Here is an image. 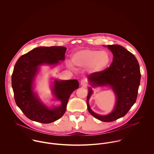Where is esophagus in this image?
Masks as SVG:
<instances>
[{
	"label": "esophagus",
	"mask_w": 154,
	"mask_h": 154,
	"mask_svg": "<svg viewBox=\"0 0 154 154\" xmlns=\"http://www.w3.org/2000/svg\"><path fill=\"white\" fill-rule=\"evenodd\" d=\"M81 84L82 85V86H87V81L86 79H82L81 81Z\"/></svg>",
	"instance_id": "esophagus-1"
}]
</instances>
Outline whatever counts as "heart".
<instances>
[{
	"label": "heart",
	"instance_id": "heart-1",
	"mask_svg": "<svg viewBox=\"0 0 154 154\" xmlns=\"http://www.w3.org/2000/svg\"><path fill=\"white\" fill-rule=\"evenodd\" d=\"M72 61L75 66L88 67L90 70L97 72L103 70L109 65L111 56L107 51L83 49L73 54Z\"/></svg>",
	"mask_w": 154,
	"mask_h": 154
}]
</instances>
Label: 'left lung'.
<instances>
[{
    "label": "left lung",
    "instance_id": "obj_1",
    "mask_svg": "<svg viewBox=\"0 0 154 154\" xmlns=\"http://www.w3.org/2000/svg\"><path fill=\"white\" fill-rule=\"evenodd\" d=\"M113 54L112 62L109 67L88 76L92 87L110 86L116 95V104L113 111L108 115L101 116L91 109L88 100L92 94L89 88L87 96L88 111L95 118L104 122H110L125 116L135 103L140 81L139 63L134 56L117 44L108 45Z\"/></svg>",
    "mask_w": 154,
    "mask_h": 154
}]
</instances>
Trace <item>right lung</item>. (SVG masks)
Here are the masks:
<instances>
[{
	"label": "right lung",
	"mask_w": 154,
	"mask_h": 154,
	"mask_svg": "<svg viewBox=\"0 0 154 154\" xmlns=\"http://www.w3.org/2000/svg\"><path fill=\"white\" fill-rule=\"evenodd\" d=\"M66 49L62 46L40 47L22 55L17 60L12 75V87L17 106L29 119L42 123H50L59 119L66 111L71 94L79 88L76 79H54L53 94L62 104L53 109L44 104L33 91V82L40 66L56 65L60 60L63 61Z\"/></svg>",
	"instance_id": "1"
}]
</instances>
